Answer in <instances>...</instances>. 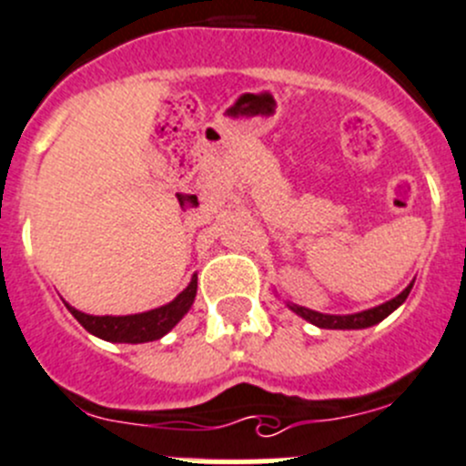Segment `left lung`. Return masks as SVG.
Masks as SVG:
<instances>
[{
    "label": "left lung",
    "instance_id": "obj_1",
    "mask_svg": "<svg viewBox=\"0 0 466 466\" xmlns=\"http://www.w3.org/2000/svg\"><path fill=\"white\" fill-rule=\"evenodd\" d=\"M411 286H414V281H411L410 286L400 292V295L393 297V299H389V302L380 304V307H375V309H369V311L352 313V316H327V313L311 311V309L297 307V304H288V307H290L297 316H302L304 320H309L311 325H316V327H322V329H363V327L378 325V322H382L389 313L396 311V309L407 299Z\"/></svg>",
    "mask_w": 466,
    "mask_h": 466
}]
</instances>
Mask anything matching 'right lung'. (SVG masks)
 I'll list each match as a JSON object with an SVG mask.
<instances>
[{"label": "right lung", "instance_id": "obj_1", "mask_svg": "<svg viewBox=\"0 0 466 466\" xmlns=\"http://www.w3.org/2000/svg\"><path fill=\"white\" fill-rule=\"evenodd\" d=\"M194 297H197V277L174 302L153 309V311L137 313V316H86L68 304L66 307L77 318L79 325L97 339L112 340V343H148V340L162 339L167 331L178 325L180 318L192 307Z\"/></svg>", "mask_w": 466, "mask_h": 466}]
</instances>
